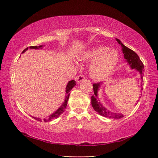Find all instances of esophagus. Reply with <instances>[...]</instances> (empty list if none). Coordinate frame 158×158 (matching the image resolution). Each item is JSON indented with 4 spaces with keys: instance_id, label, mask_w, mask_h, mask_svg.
Instances as JSON below:
<instances>
[{
    "instance_id": "obj_1",
    "label": "esophagus",
    "mask_w": 158,
    "mask_h": 158,
    "mask_svg": "<svg viewBox=\"0 0 158 158\" xmlns=\"http://www.w3.org/2000/svg\"><path fill=\"white\" fill-rule=\"evenodd\" d=\"M85 79V77L84 75H82V74H79V76H77L76 77V81L77 83H80L84 81V80Z\"/></svg>"
}]
</instances>
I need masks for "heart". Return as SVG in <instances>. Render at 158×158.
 <instances>
[{"mask_svg": "<svg viewBox=\"0 0 158 158\" xmlns=\"http://www.w3.org/2000/svg\"><path fill=\"white\" fill-rule=\"evenodd\" d=\"M79 58L81 61L92 62L89 68L90 75L95 79H102L113 71L118 62L119 55L116 50L98 46L85 51Z\"/></svg>", "mask_w": 158, "mask_h": 158, "instance_id": "1", "label": "heart"}]
</instances>
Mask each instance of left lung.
<instances>
[{
  "instance_id": "1",
  "label": "left lung",
  "mask_w": 158,
  "mask_h": 158,
  "mask_svg": "<svg viewBox=\"0 0 158 158\" xmlns=\"http://www.w3.org/2000/svg\"><path fill=\"white\" fill-rule=\"evenodd\" d=\"M116 41L119 44H121L122 47V52L123 53L124 58L125 61L127 63L128 65H130L131 69H135L136 70L139 72L140 74L141 77V90H143L142 85H143V72H144V66L143 63L141 62L139 56L134 51L131 50L129 48L125 47V45L122 43L121 40L118 39L116 38ZM102 85V82L97 83V84H93V90H94V95H93L91 97V105L95 111L102 116L104 117L111 118L114 119H119L123 117V115L119 113H114L111 111L108 110L105 106L102 105V104L100 102V100L98 98V90H100V88Z\"/></svg>"
}]
</instances>
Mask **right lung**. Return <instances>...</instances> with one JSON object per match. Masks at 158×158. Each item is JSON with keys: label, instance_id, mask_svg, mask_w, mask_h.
I'll use <instances>...</instances> for the list:
<instances>
[{"label": "right lung", "instance_id": "obj_1", "mask_svg": "<svg viewBox=\"0 0 158 158\" xmlns=\"http://www.w3.org/2000/svg\"><path fill=\"white\" fill-rule=\"evenodd\" d=\"M44 47L43 45H40V46H39V47L32 46V47H29V49H42V47ZM28 49V47H27L26 49L23 50L22 52V53H24L26 51H27ZM75 85H76V81H74V80H71V81H69L68 83V84H67L66 88H65V92H66L65 94H66V95H65V100H64V102L60 105V107L58 108L56 111L53 112L52 114H51L50 116H49L47 118H44L43 120H42V118H37V117H34V116H32V117H33L34 119H35L38 121H43L44 122L52 121H53V120H54L55 118H57L59 117L60 115L63 113L64 111H65V109L66 108V106H67V105H68V99H69V95H70L69 92H70V90L73 89V88Z\"/></svg>", "mask_w": 158, "mask_h": 158}]
</instances>
